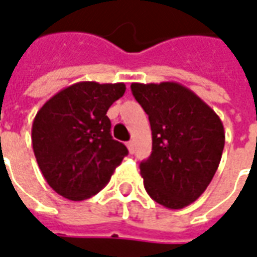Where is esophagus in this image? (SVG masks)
Returning a JSON list of instances; mask_svg holds the SVG:
<instances>
[{"mask_svg": "<svg viewBox=\"0 0 257 257\" xmlns=\"http://www.w3.org/2000/svg\"><path fill=\"white\" fill-rule=\"evenodd\" d=\"M127 148H128V152H130V154H134V143H133V141H128V143H127Z\"/></svg>", "mask_w": 257, "mask_h": 257, "instance_id": "34e87169", "label": "esophagus"}]
</instances>
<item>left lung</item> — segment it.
I'll return each instance as SVG.
<instances>
[{
	"label": "left lung",
	"mask_w": 257,
	"mask_h": 257,
	"mask_svg": "<svg viewBox=\"0 0 257 257\" xmlns=\"http://www.w3.org/2000/svg\"><path fill=\"white\" fill-rule=\"evenodd\" d=\"M152 130V154L140 163L148 195L167 209H183L205 192L219 167L224 127L187 87L163 81L133 83Z\"/></svg>",
	"instance_id": "8db88e82"
}]
</instances>
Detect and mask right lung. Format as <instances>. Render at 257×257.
Masks as SVG:
<instances>
[{"label":"right lung","instance_id":"right-lung-1","mask_svg":"<svg viewBox=\"0 0 257 257\" xmlns=\"http://www.w3.org/2000/svg\"><path fill=\"white\" fill-rule=\"evenodd\" d=\"M124 91V83L80 81L59 91L37 112L33 151L56 194L70 201L94 196L128 154L124 144L112 138L106 116Z\"/></svg>","mask_w":257,"mask_h":257}]
</instances>
